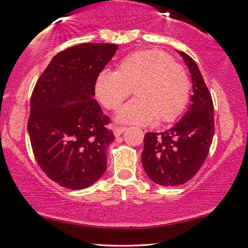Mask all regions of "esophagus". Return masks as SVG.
<instances>
[{
	"label": "esophagus",
	"mask_w": 248,
	"mask_h": 248,
	"mask_svg": "<svg viewBox=\"0 0 248 248\" xmlns=\"http://www.w3.org/2000/svg\"><path fill=\"white\" fill-rule=\"evenodd\" d=\"M125 129H127L125 127H116L113 129V134L116 137H118V136H120L123 132L125 131Z\"/></svg>",
	"instance_id": "esophagus-1"
}]
</instances>
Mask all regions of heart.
<instances>
[{
	"label": "heart",
	"mask_w": 248,
	"mask_h": 248,
	"mask_svg": "<svg viewBox=\"0 0 248 248\" xmlns=\"http://www.w3.org/2000/svg\"><path fill=\"white\" fill-rule=\"evenodd\" d=\"M134 89L136 99L121 108L117 120L145 125L175 120L186 109L190 79L182 66L165 51H136L120 62L118 71L103 69L96 76L94 92L107 109L118 110Z\"/></svg>",
	"instance_id": "heart-1"
}]
</instances>
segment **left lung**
<instances>
[{
    "instance_id": "1",
    "label": "left lung",
    "mask_w": 248,
    "mask_h": 248,
    "mask_svg": "<svg viewBox=\"0 0 248 248\" xmlns=\"http://www.w3.org/2000/svg\"><path fill=\"white\" fill-rule=\"evenodd\" d=\"M189 68L193 95L184 116L163 132H147L141 163L153 182L163 186L186 183L207 158L215 134L214 103L200 69L189 55L177 51Z\"/></svg>"
}]
</instances>
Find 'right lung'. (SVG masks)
Wrapping results in <instances>:
<instances>
[{
	"mask_svg": "<svg viewBox=\"0 0 248 248\" xmlns=\"http://www.w3.org/2000/svg\"><path fill=\"white\" fill-rule=\"evenodd\" d=\"M117 49L113 44L67 48L51 59L33 89L31 147L45 174L62 187L85 189L107 170V151L116 138L93 99L94 84Z\"/></svg>",
	"mask_w": 248,
	"mask_h": 248,
	"instance_id": "right-lung-1",
	"label": "right lung"
}]
</instances>
